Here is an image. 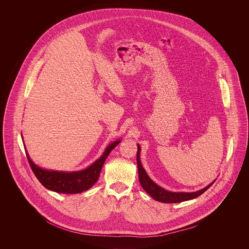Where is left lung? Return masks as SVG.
Here are the masks:
<instances>
[{
    "mask_svg": "<svg viewBox=\"0 0 249 249\" xmlns=\"http://www.w3.org/2000/svg\"><path fill=\"white\" fill-rule=\"evenodd\" d=\"M138 150L136 155L137 160V167H138V176H139V181L142 187V189L145 190L154 200L156 201H161V202H167V203H174V202H181V201H189L199 197L203 192L208 190L213 183L205 187L204 189L196 191V192H171L168 190H164L158 186L154 183L149 177L147 176L146 172L142 168L141 160H140V150L141 147L139 144H137Z\"/></svg>",
    "mask_w": 249,
    "mask_h": 249,
    "instance_id": "left-lung-1",
    "label": "left lung"
}]
</instances>
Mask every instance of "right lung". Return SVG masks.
<instances>
[{"instance_id": "right-lung-1", "label": "right lung", "mask_w": 249, "mask_h": 249, "mask_svg": "<svg viewBox=\"0 0 249 249\" xmlns=\"http://www.w3.org/2000/svg\"><path fill=\"white\" fill-rule=\"evenodd\" d=\"M119 142L120 141H117L109 144L99 160L87 169L79 172L65 173L44 170L32 161L27 151L26 155L35 176L45 188L58 193H80L90 189L97 182L107 156L119 144Z\"/></svg>"}]
</instances>
